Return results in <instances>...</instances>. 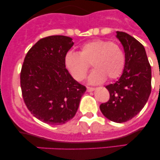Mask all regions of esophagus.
Segmentation results:
<instances>
[{"label":"esophagus","instance_id":"obj_1","mask_svg":"<svg viewBox=\"0 0 160 160\" xmlns=\"http://www.w3.org/2000/svg\"><path fill=\"white\" fill-rule=\"evenodd\" d=\"M86 90H87V92H92V91H94L95 90V88H93V87H87L86 88Z\"/></svg>","mask_w":160,"mask_h":160}]
</instances>
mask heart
I'll return each instance as SVG.
<instances>
[{
    "label": "heart",
    "instance_id": "heart-1",
    "mask_svg": "<svg viewBox=\"0 0 160 160\" xmlns=\"http://www.w3.org/2000/svg\"><path fill=\"white\" fill-rule=\"evenodd\" d=\"M90 84L102 83L105 80L118 78L125 66V56L117 43L105 40H94L82 44L80 52H68L65 55V65L73 78L82 81L90 68Z\"/></svg>",
    "mask_w": 160,
    "mask_h": 160
}]
</instances>
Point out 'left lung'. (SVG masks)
I'll return each instance as SVG.
<instances>
[{
    "label": "left lung",
    "instance_id": "1",
    "mask_svg": "<svg viewBox=\"0 0 160 160\" xmlns=\"http://www.w3.org/2000/svg\"><path fill=\"white\" fill-rule=\"evenodd\" d=\"M125 52L122 74L114 83L106 86L109 101L100 105L108 120L125 122L144 107L151 92V67L146 51L139 41L127 33L117 32Z\"/></svg>",
    "mask_w": 160,
    "mask_h": 160
}]
</instances>
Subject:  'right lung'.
Masks as SVG:
<instances>
[{
    "instance_id": "obj_1",
    "label": "right lung",
    "mask_w": 160,
    "mask_h": 160,
    "mask_svg": "<svg viewBox=\"0 0 160 160\" xmlns=\"http://www.w3.org/2000/svg\"><path fill=\"white\" fill-rule=\"evenodd\" d=\"M73 45L69 37H47L38 40L24 59L20 73L24 102L45 123L62 125L71 120L86 90L65 68V55Z\"/></svg>"
}]
</instances>
